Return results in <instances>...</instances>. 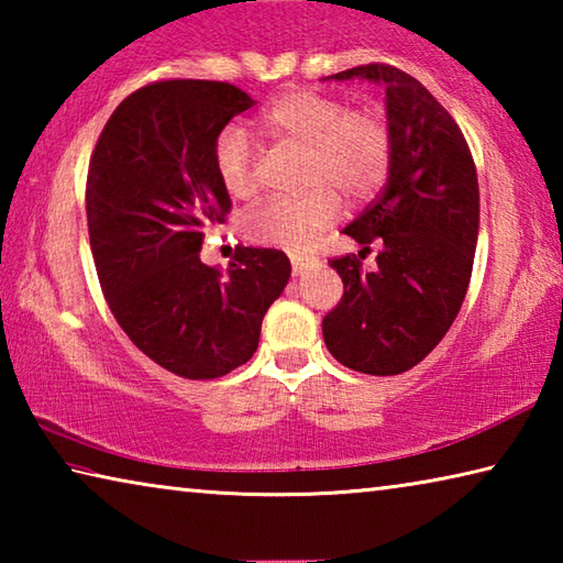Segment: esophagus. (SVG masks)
<instances>
[{"mask_svg": "<svg viewBox=\"0 0 563 563\" xmlns=\"http://www.w3.org/2000/svg\"><path fill=\"white\" fill-rule=\"evenodd\" d=\"M290 263H292V273L295 275H302L305 271H310L316 261L312 258H305V255H290Z\"/></svg>", "mask_w": 563, "mask_h": 563, "instance_id": "obj_1", "label": "esophagus"}]
</instances>
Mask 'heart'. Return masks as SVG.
I'll return each mask as SVG.
<instances>
[{
    "instance_id": "b5f03b06",
    "label": "heart",
    "mask_w": 563,
    "mask_h": 563,
    "mask_svg": "<svg viewBox=\"0 0 563 563\" xmlns=\"http://www.w3.org/2000/svg\"><path fill=\"white\" fill-rule=\"evenodd\" d=\"M258 126L268 136L305 148L302 196L271 198L241 218V231L253 243L302 251L338 221L342 190L347 198H367L385 184L393 164V133L369 109H350L332 93L298 89L283 93L261 111ZM213 168L233 198L255 190V148L241 126H225L216 136Z\"/></svg>"
}]
</instances>
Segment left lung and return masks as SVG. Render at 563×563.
Returning a JSON list of instances; mask_svg holds the SVG:
<instances>
[{"instance_id":"obj_1","label":"left lung","mask_w":563,"mask_h":563,"mask_svg":"<svg viewBox=\"0 0 563 563\" xmlns=\"http://www.w3.org/2000/svg\"><path fill=\"white\" fill-rule=\"evenodd\" d=\"M330 79L383 84L393 164L379 196L342 231L360 255L379 247L377 268L365 273L357 255L330 261L345 292L322 318V338L355 373L399 375L440 345L470 288L479 235L474 158L450 111L415 76L365 64Z\"/></svg>"}]
</instances>
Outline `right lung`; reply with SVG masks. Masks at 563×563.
I'll use <instances>...</instances> for the list:
<instances>
[{"instance_id":"1","label":"right lung","mask_w":563,"mask_h":563,"mask_svg":"<svg viewBox=\"0 0 563 563\" xmlns=\"http://www.w3.org/2000/svg\"><path fill=\"white\" fill-rule=\"evenodd\" d=\"M253 103L225 81H154L119 103L91 154L87 221L101 290L133 345L186 379L245 365L290 278L275 247H238L225 273L201 263L206 233L231 211L216 136Z\"/></svg>"}]
</instances>
